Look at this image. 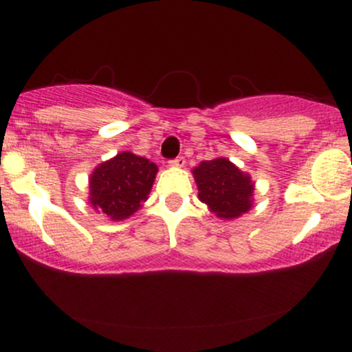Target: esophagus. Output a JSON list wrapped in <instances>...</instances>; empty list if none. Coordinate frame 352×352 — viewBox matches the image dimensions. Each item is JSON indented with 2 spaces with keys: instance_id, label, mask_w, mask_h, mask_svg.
I'll return each instance as SVG.
<instances>
[{
  "instance_id": "esophagus-1",
  "label": "esophagus",
  "mask_w": 352,
  "mask_h": 352,
  "mask_svg": "<svg viewBox=\"0 0 352 352\" xmlns=\"http://www.w3.org/2000/svg\"><path fill=\"white\" fill-rule=\"evenodd\" d=\"M170 165L172 167H184L185 165V159L182 155H179L177 157V159H173V160H170Z\"/></svg>"
}]
</instances>
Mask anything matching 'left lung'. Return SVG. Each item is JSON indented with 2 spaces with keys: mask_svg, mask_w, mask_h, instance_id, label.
Returning a JSON list of instances; mask_svg holds the SVG:
<instances>
[{
  "mask_svg": "<svg viewBox=\"0 0 352 352\" xmlns=\"http://www.w3.org/2000/svg\"><path fill=\"white\" fill-rule=\"evenodd\" d=\"M199 187V199L217 213L232 220L248 212L253 205L254 185L248 173L241 172L228 159L204 160L192 170Z\"/></svg>",
  "mask_w": 352,
  "mask_h": 352,
  "instance_id": "left-lung-1",
  "label": "left lung"
}]
</instances>
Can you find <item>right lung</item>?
<instances>
[{
    "label": "right lung",
    "instance_id": "right-lung-1",
    "mask_svg": "<svg viewBox=\"0 0 352 352\" xmlns=\"http://www.w3.org/2000/svg\"><path fill=\"white\" fill-rule=\"evenodd\" d=\"M157 165L132 152H120L96 167L89 179V201L111 220H125L142 207L157 175Z\"/></svg>",
    "mask_w": 352,
    "mask_h": 352
}]
</instances>
